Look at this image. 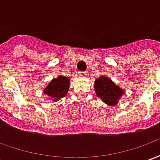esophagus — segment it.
Returning <instances> with one entry per match:
<instances>
[{"instance_id": "1", "label": "esophagus", "mask_w": 160, "mask_h": 160, "mask_svg": "<svg viewBox=\"0 0 160 160\" xmlns=\"http://www.w3.org/2000/svg\"><path fill=\"white\" fill-rule=\"evenodd\" d=\"M87 73V72H80V75H81V76H86Z\"/></svg>"}]
</instances>
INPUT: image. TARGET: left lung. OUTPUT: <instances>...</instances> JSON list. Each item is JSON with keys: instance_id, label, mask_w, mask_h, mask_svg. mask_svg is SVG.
<instances>
[{"instance_id": "left-lung-1", "label": "left lung", "mask_w": 160, "mask_h": 160, "mask_svg": "<svg viewBox=\"0 0 160 160\" xmlns=\"http://www.w3.org/2000/svg\"><path fill=\"white\" fill-rule=\"evenodd\" d=\"M94 89L97 96L101 100L109 105H116L124 91L105 76H100L95 80Z\"/></svg>"}]
</instances>
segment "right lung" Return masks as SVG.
Here are the masks:
<instances>
[{
	"label": "right lung",
	"mask_w": 160,
	"mask_h": 160,
	"mask_svg": "<svg viewBox=\"0 0 160 160\" xmlns=\"http://www.w3.org/2000/svg\"><path fill=\"white\" fill-rule=\"evenodd\" d=\"M69 80L68 77L62 75L53 79L43 90V93L52 98L54 101L59 100L68 93L69 88Z\"/></svg>",
	"instance_id": "add662e5"
}]
</instances>
